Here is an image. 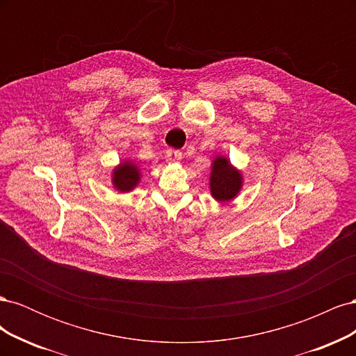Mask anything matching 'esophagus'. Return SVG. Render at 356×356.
I'll list each match as a JSON object with an SVG mask.
<instances>
[{
	"mask_svg": "<svg viewBox=\"0 0 356 356\" xmlns=\"http://www.w3.org/2000/svg\"><path fill=\"white\" fill-rule=\"evenodd\" d=\"M165 157H166V161H169V163H175V161H179L182 159V153L177 152V149H168Z\"/></svg>",
	"mask_w": 356,
	"mask_h": 356,
	"instance_id": "1",
	"label": "esophagus"
}]
</instances>
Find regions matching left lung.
Wrapping results in <instances>:
<instances>
[{
    "label": "left lung",
    "instance_id": "8db88e82",
    "mask_svg": "<svg viewBox=\"0 0 356 356\" xmlns=\"http://www.w3.org/2000/svg\"><path fill=\"white\" fill-rule=\"evenodd\" d=\"M243 187L242 170L232 165V161L222 156L217 154L211 163L209 175V190L211 196L222 203L230 202L239 195Z\"/></svg>",
    "mask_w": 356,
    "mask_h": 356
}]
</instances>
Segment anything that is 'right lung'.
Returning a JSON list of instances; mask_svg holds the SVG:
<instances>
[{"label": "right lung", "mask_w": 356, "mask_h": 356, "mask_svg": "<svg viewBox=\"0 0 356 356\" xmlns=\"http://www.w3.org/2000/svg\"><path fill=\"white\" fill-rule=\"evenodd\" d=\"M141 169L132 160H122L111 172V184L118 193H129L141 182Z\"/></svg>", "instance_id": "add662e5"}]
</instances>
